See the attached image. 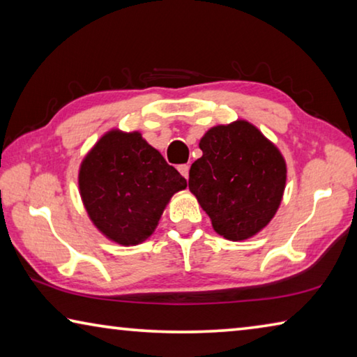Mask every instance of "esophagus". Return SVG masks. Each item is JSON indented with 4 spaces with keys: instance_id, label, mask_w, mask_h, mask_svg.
Wrapping results in <instances>:
<instances>
[{
    "instance_id": "34e87169",
    "label": "esophagus",
    "mask_w": 357,
    "mask_h": 357,
    "mask_svg": "<svg viewBox=\"0 0 357 357\" xmlns=\"http://www.w3.org/2000/svg\"><path fill=\"white\" fill-rule=\"evenodd\" d=\"M189 165H187V164H183V165H179L178 167V170H179V173L181 174H183V176L187 179V178H189Z\"/></svg>"
}]
</instances>
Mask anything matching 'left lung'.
<instances>
[{"instance_id":"8db88e82","label":"left lung","mask_w":357,"mask_h":357,"mask_svg":"<svg viewBox=\"0 0 357 357\" xmlns=\"http://www.w3.org/2000/svg\"><path fill=\"white\" fill-rule=\"evenodd\" d=\"M203 155L189 172V189L213 228L229 241L257 234L280 206L287 164L255 126L234 121L215 126L200 140Z\"/></svg>"}]
</instances>
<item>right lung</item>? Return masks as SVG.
<instances>
[{
  "instance_id": "1",
  "label": "right lung",
  "mask_w": 357,
  "mask_h": 357,
  "mask_svg": "<svg viewBox=\"0 0 357 357\" xmlns=\"http://www.w3.org/2000/svg\"><path fill=\"white\" fill-rule=\"evenodd\" d=\"M78 185L99 231L121 245H137L153 234L187 181L140 132L110 130L83 159Z\"/></svg>"
}]
</instances>
